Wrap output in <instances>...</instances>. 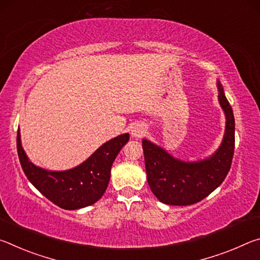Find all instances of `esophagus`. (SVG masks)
Here are the masks:
<instances>
[{
    "label": "esophagus",
    "instance_id": "obj_1",
    "mask_svg": "<svg viewBox=\"0 0 260 260\" xmlns=\"http://www.w3.org/2000/svg\"><path fill=\"white\" fill-rule=\"evenodd\" d=\"M144 133H146V128H144L143 126L138 125L132 129V135H133L134 138H140V136H142Z\"/></svg>",
    "mask_w": 260,
    "mask_h": 260
}]
</instances>
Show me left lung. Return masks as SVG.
I'll use <instances>...</instances> for the list:
<instances>
[{
  "label": "left lung",
  "mask_w": 260,
  "mask_h": 260,
  "mask_svg": "<svg viewBox=\"0 0 260 260\" xmlns=\"http://www.w3.org/2000/svg\"><path fill=\"white\" fill-rule=\"evenodd\" d=\"M219 102L226 114V131L221 146L212 157L196 162L175 159L164 149L143 140L148 183L161 203L190 205L205 199L225 180L231 170L235 148V120L220 83Z\"/></svg>",
  "instance_id": "1"
}]
</instances>
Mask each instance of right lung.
<instances>
[{"label": "right lung", "instance_id": "obj_1", "mask_svg": "<svg viewBox=\"0 0 260 260\" xmlns=\"http://www.w3.org/2000/svg\"><path fill=\"white\" fill-rule=\"evenodd\" d=\"M129 140L122 134L108 141L81 165L63 172H52L28 160L17 132V151L24 173L30 183L52 203L65 210H77L94 204L107 189L111 166L118 152Z\"/></svg>", "mask_w": 260, "mask_h": 260}]
</instances>
